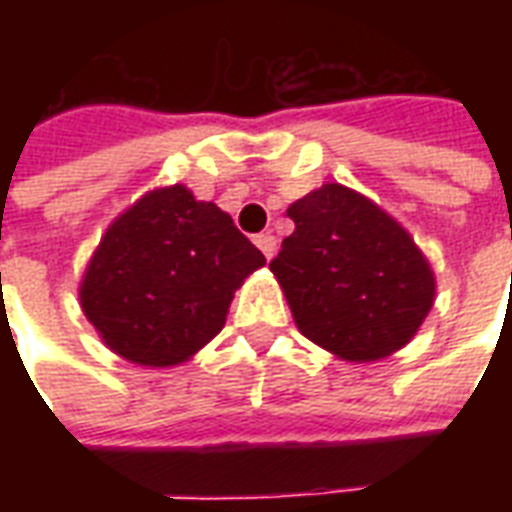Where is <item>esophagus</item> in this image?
Returning a JSON list of instances; mask_svg holds the SVG:
<instances>
[{"label": "esophagus", "instance_id": "1", "mask_svg": "<svg viewBox=\"0 0 512 512\" xmlns=\"http://www.w3.org/2000/svg\"><path fill=\"white\" fill-rule=\"evenodd\" d=\"M255 244H257V249L266 255V260H271V257H274V252H277V238H274L271 233L255 235Z\"/></svg>", "mask_w": 512, "mask_h": 512}]
</instances>
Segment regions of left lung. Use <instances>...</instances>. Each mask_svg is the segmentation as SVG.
Here are the masks:
<instances>
[{
  "instance_id": "left-lung-1",
  "label": "left lung",
  "mask_w": 512,
  "mask_h": 512,
  "mask_svg": "<svg viewBox=\"0 0 512 512\" xmlns=\"http://www.w3.org/2000/svg\"><path fill=\"white\" fill-rule=\"evenodd\" d=\"M288 216L296 230L271 271L299 332L356 365L406 348L436 301V274L406 227L343 183H323Z\"/></svg>"
}]
</instances>
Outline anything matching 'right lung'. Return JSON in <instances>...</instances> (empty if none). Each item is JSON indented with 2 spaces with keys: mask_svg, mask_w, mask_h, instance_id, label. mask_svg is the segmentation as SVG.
Returning a JSON list of instances; mask_svg holds the SVG:
<instances>
[{
  "mask_svg": "<svg viewBox=\"0 0 512 512\" xmlns=\"http://www.w3.org/2000/svg\"><path fill=\"white\" fill-rule=\"evenodd\" d=\"M263 266L230 213L175 183L142 194L106 227L79 304L112 354L175 367L222 332L235 290Z\"/></svg>",
  "mask_w": 512,
  "mask_h": 512,
  "instance_id": "right-lung-1",
  "label": "right lung"
}]
</instances>
